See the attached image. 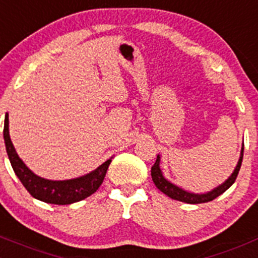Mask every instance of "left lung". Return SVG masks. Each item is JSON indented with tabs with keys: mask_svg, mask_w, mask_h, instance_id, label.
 I'll use <instances>...</instances> for the list:
<instances>
[{
	"mask_svg": "<svg viewBox=\"0 0 258 258\" xmlns=\"http://www.w3.org/2000/svg\"><path fill=\"white\" fill-rule=\"evenodd\" d=\"M243 150H244V148H242L239 160H238V164L237 167H235L234 172L232 173V175H230L224 183H221L220 186L211 189V191L206 192V194H192V192L184 191L183 188H180V187L175 186L172 182H169V180L163 175L162 169H160V156L159 155L156 156L155 164L151 167V178H153V182L155 183V186L158 187V189H160L163 194H165L168 197H170V199L173 200L186 202V204H204V202L213 201L214 199H216V197L220 196L221 194H224V192L227 191V189L234 183L235 179H237L240 165H242Z\"/></svg>",
	"mask_w": 258,
	"mask_h": 258,
	"instance_id": "1",
	"label": "left lung"
}]
</instances>
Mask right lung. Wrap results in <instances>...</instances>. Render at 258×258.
Listing matches in <instances>:
<instances>
[{"instance_id": "obj_1", "label": "right lung", "mask_w": 258, "mask_h": 258, "mask_svg": "<svg viewBox=\"0 0 258 258\" xmlns=\"http://www.w3.org/2000/svg\"><path fill=\"white\" fill-rule=\"evenodd\" d=\"M4 139L10 163L13 165L14 172L18 175L23 186L34 199L47 202V204L70 205V204L81 201V200L93 195L103 183L108 167L112 162V159H108L107 162L99 165L95 170L83 175V177L74 178V179H45V178L39 177V175L31 172L26 167L25 163L19 158L18 153L13 145V141L10 139L9 114H6V117H5Z\"/></svg>"}]
</instances>
